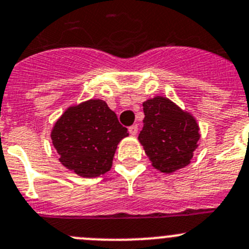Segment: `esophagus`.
<instances>
[{"label": "esophagus", "instance_id": "34e87169", "mask_svg": "<svg viewBox=\"0 0 249 249\" xmlns=\"http://www.w3.org/2000/svg\"><path fill=\"white\" fill-rule=\"evenodd\" d=\"M138 130H139L138 125H131V126L129 127V132L131 134V135H136V134H138Z\"/></svg>", "mask_w": 249, "mask_h": 249}]
</instances>
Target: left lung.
I'll use <instances>...</instances> for the list:
<instances>
[{
	"mask_svg": "<svg viewBox=\"0 0 249 249\" xmlns=\"http://www.w3.org/2000/svg\"><path fill=\"white\" fill-rule=\"evenodd\" d=\"M142 107L145 118L139 141L152 166L163 173L188 166L200 139L195 118L166 97H153Z\"/></svg>",
	"mask_w": 249,
	"mask_h": 249,
	"instance_id": "obj_1",
	"label": "left lung"
}]
</instances>
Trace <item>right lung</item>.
I'll return each mask as SVG.
<instances>
[{
	"instance_id": "obj_1",
	"label": "right lung",
	"mask_w": 249,
	"mask_h": 249,
	"mask_svg": "<svg viewBox=\"0 0 249 249\" xmlns=\"http://www.w3.org/2000/svg\"><path fill=\"white\" fill-rule=\"evenodd\" d=\"M129 135L107 103L89 99L65 110L51 130L59 161L85 178L99 177L111 168L118 143Z\"/></svg>"
}]
</instances>
